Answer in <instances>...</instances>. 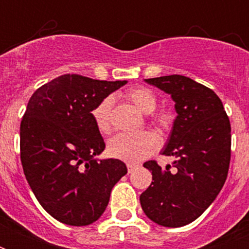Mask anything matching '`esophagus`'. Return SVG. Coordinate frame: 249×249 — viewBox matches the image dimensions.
Here are the masks:
<instances>
[{"label":"esophagus","mask_w":249,"mask_h":249,"mask_svg":"<svg viewBox=\"0 0 249 249\" xmlns=\"http://www.w3.org/2000/svg\"><path fill=\"white\" fill-rule=\"evenodd\" d=\"M126 168H128V173H132L133 170L137 169L136 164H126Z\"/></svg>","instance_id":"obj_1"}]
</instances>
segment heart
Returning <instances> with one entry per match:
<instances>
[{"mask_svg":"<svg viewBox=\"0 0 249 249\" xmlns=\"http://www.w3.org/2000/svg\"><path fill=\"white\" fill-rule=\"evenodd\" d=\"M125 97L137 108L143 113H151L156 107V97L147 88H133L128 90ZM113 106L112 97L103 98L91 111L95 126L102 134L111 132V109ZM159 147V138L155 133H123L109 140L107 144L108 154L115 159L123 160L126 163H138L150 156Z\"/></svg>","mask_w":249,"mask_h":249,"instance_id":"heart-1","label":"heart"}]
</instances>
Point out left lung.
<instances>
[{
	"label": "left lung",
	"mask_w": 249,
	"mask_h": 249,
	"mask_svg": "<svg viewBox=\"0 0 249 249\" xmlns=\"http://www.w3.org/2000/svg\"><path fill=\"white\" fill-rule=\"evenodd\" d=\"M169 94L177 116L161 154L174 156L173 169L156 161L143 164L152 173L141 194V207L155 224L181 228L212 204L228 177L231 126L224 105L207 86L181 75L146 79Z\"/></svg>",
	"instance_id": "1"
}]
</instances>
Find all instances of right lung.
Segmentation results:
<instances>
[{"label": "right lung", "mask_w": 249, "mask_h": 249, "mask_svg": "<svg viewBox=\"0 0 249 249\" xmlns=\"http://www.w3.org/2000/svg\"><path fill=\"white\" fill-rule=\"evenodd\" d=\"M126 83L63 75L29 99L20 123L21 165L38 203L59 222L93 224L128 172L119 159H95L106 146L91 117L103 98Z\"/></svg>", "instance_id": "add662e5"}]
</instances>
